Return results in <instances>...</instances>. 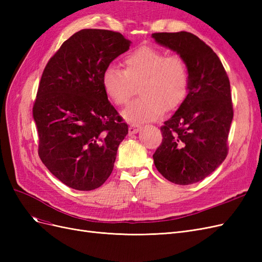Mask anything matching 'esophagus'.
Here are the masks:
<instances>
[{
  "mask_svg": "<svg viewBox=\"0 0 262 262\" xmlns=\"http://www.w3.org/2000/svg\"><path fill=\"white\" fill-rule=\"evenodd\" d=\"M141 128H142V126L140 124H134V123L130 124L129 125V133L130 134H136L141 130Z\"/></svg>",
  "mask_w": 262,
  "mask_h": 262,
  "instance_id": "1",
  "label": "esophagus"
}]
</instances>
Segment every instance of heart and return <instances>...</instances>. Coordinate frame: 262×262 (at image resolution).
<instances>
[{
  "label": "heart",
  "instance_id": "b5f03b06",
  "mask_svg": "<svg viewBox=\"0 0 262 262\" xmlns=\"http://www.w3.org/2000/svg\"><path fill=\"white\" fill-rule=\"evenodd\" d=\"M123 66L124 70L108 66L102 72L101 85L108 98L122 106L131 98L134 84L141 83L142 97L122 112L128 122L153 121L163 115L165 108L171 110L185 99L189 73L181 58L167 57L164 51L145 46L126 54Z\"/></svg>",
  "mask_w": 262,
  "mask_h": 262
}]
</instances>
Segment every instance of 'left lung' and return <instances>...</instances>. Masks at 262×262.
Segmentation results:
<instances>
[{"mask_svg": "<svg viewBox=\"0 0 262 262\" xmlns=\"http://www.w3.org/2000/svg\"><path fill=\"white\" fill-rule=\"evenodd\" d=\"M156 43L179 54L188 73V94L161 128L155 167L176 185L208 177L224 162L233 120L231 85L221 60L200 38L187 31L152 34Z\"/></svg>", "mask_w": 262, "mask_h": 262, "instance_id": "left-lung-1", "label": "left lung"}]
</instances>
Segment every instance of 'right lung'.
Returning a JSON list of instances; mask_svg holds the SVG:
<instances>
[{
	"label": "right lung",
	"mask_w": 262,
	"mask_h": 262,
	"mask_svg": "<svg viewBox=\"0 0 262 262\" xmlns=\"http://www.w3.org/2000/svg\"><path fill=\"white\" fill-rule=\"evenodd\" d=\"M130 45L116 31L82 29L62 43L45 68L33 108L38 153L70 188L96 189L114 169L128 124L109 102L101 75Z\"/></svg>",
	"instance_id": "obj_1"
}]
</instances>
